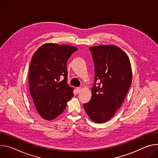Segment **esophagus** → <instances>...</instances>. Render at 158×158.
<instances>
[{"label": "esophagus", "instance_id": "1", "mask_svg": "<svg viewBox=\"0 0 158 158\" xmlns=\"http://www.w3.org/2000/svg\"><path fill=\"white\" fill-rule=\"evenodd\" d=\"M81 89H82L81 87H77V88H76V90H77V93H80L81 92Z\"/></svg>", "mask_w": 158, "mask_h": 158}]
</instances>
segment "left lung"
I'll list each match as a JSON object with an SVG mask.
<instances>
[{"instance_id": "left-lung-1", "label": "left lung", "mask_w": 158, "mask_h": 158, "mask_svg": "<svg viewBox=\"0 0 158 158\" xmlns=\"http://www.w3.org/2000/svg\"><path fill=\"white\" fill-rule=\"evenodd\" d=\"M89 49L95 64V80L92 98L83 106L92 120L103 123L114 116L126 98L132 83L131 64L127 54L117 46Z\"/></svg>"}]
</instances>
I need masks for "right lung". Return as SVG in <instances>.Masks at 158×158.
I'll return each instance as SVG.
<instances>
[{
    "label": "right lung",
    "mask_w": 158,
    "mask_h": 158,
    "mask_svg": "<svg viewBox=\"0 0 158 158\" xmlns=\"http://www.w3.org/2000/svg\"><path fill=\"white\" fill-rule=\"evenodd\" d=\"M77 48L46 43L34 52L29 70V88L32 100L41 117L55 119L64 110L73 94L67 81L66 63ZM62 76L64 79L60 81Z\"/></svg>",
    "instance_id": "obj_1"
}]
</instances>
